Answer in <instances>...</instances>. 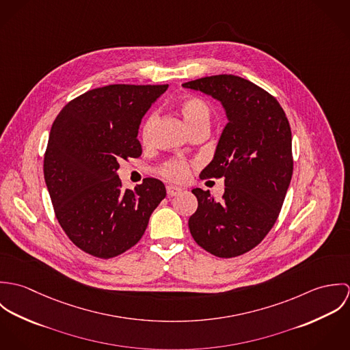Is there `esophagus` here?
Here are the masks:
<instances>
[{
    "instance_id": "esophagus-1",
    "label": "esophagus",
    "mask_w": 350,
    "mask_h": 350,
    "mask_svg": "<svg viewBox=\"0 0 350 350\" xmlns=\"http://www.w3.org/2000/svg\"><path fill=\"white\" fill-rule=\"evenodd\" d=\"M165 190H167V196H168V197H175V196H178V194L182 191V190H180L179 187H176V186H167Z\"/></svg>"
}]
</instances>
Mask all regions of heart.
<instances>
[{"instance_id":"obj_1","label":"heart","mask_w":350,"mask_h":350,"mask_svg":"<svg viewBox=\"0 0 350 350\" xmlns=\"http://www.w3.org/2000/svg\"><path fill=\"white\" fill-rule=\"evenodd\" d=\"M179 110L191 131L200 126L210 125L211 110L208 105L198 97H186L180 100ZM156 121H157V113L152 111L147 117L142 129V140L144 144L150 143L152 131ZM159 174L171 182H183L189 176V164L183 159H171L159 168Z\"/></svg>"}]
</instances>
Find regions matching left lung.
Masks as SVG:
<instances>
[{"label": "left lung", "instance_id": "1", "mask_svg": "<svg viewBox=\"0 0 350 350\" xmlns=\"http://www.w3.org/2000/svg\"><path fill=\"white\" fill-rule=\"evenodd\" d=\"M219 100L228 124L214 159L200 179L224 178L215 200L194 189L198 208L189 219L196 243L230 258L257 247L275 225L294 170L290 122L280 103L264 89L236 75H213L183 83Z\"/></svg>", "mask_w": 350, "mask_h": 350}]
</instances>
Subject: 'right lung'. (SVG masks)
<instances>
[{
    "label": "right lung",
    "instance_id": "right-lung-1",
    "mask_svg": "<svg viewBox=\"0 0 350 350\" xmlns=\"http://www.w3.org/2000/svg\"><path fill=\"white\" fill-rule=\"evenodd\" d=\"M168 85H109L70 100L55 118L44 153V179L55 215L79 250L111 258L143 237L165 198L159 179L122 190L121 159L142 156L139 126Z\"/></svg>",
    "mask_w": 350,
    "mask_h": 350
}]
</instances>
